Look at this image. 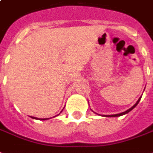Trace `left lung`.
<instances>
[{
  "label": "left lung",
  "mask_w": 153,
  "mask_h": 153,
  "mask_svg": "<svg viewBox=\"0 0 153 153\" xmlns=\"http://www.w3.org/2000/svg\"><path fill=\"white\" fill-rule=\"evenodd\" d=\"M140 100H141V97L139 98V100H138V101L135 102V104L133 106V107H131L130 108H129L128 110H126V111H125V112H121V113H118V114H114V115H102L103 117H121V116H123V115L125 114H127L128 112H130L131 110H133L134 108H135L136 106L138 105V103L139 102V101H140ZM94 113H96V112H94Z\"/></svg>",
  "instance_id": "1"
}]
</instances>
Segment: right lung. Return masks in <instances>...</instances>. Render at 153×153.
Returning <instances> with one entry per match:
<instances>
[{
  "label": "right lung",
  "mask_w": 153,
  "mask_h": 153,
  "mask_svg": "<svg viewBox=\"0 0 153 153\" xmlns=\"http://www.w3.org/2000/svg\"><path fill=\"white\" fill-rule=\"evenodd\" d=\"M62 111H63V110H62ZM62 111H61V112H62ZM61 112H60V113H61ZM59 114H58L57 116H59ZM54 117H55V116H54ZM32 119H36V120H41V121H44V120H48V119H49V118H43V119L41 118H41H36V117H32Z\"/></svg>",
  "instance_id": "add662e5"
}]
</instances>
